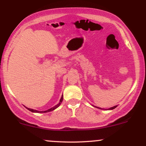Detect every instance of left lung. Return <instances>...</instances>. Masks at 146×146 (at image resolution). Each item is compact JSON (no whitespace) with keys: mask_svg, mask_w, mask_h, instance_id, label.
Instances as JSON below:
<instances>
[{"mask_svg":"<svg viewBox=\"0 0 146 146\" xmlns=\"http://www.w3.org/2000/svg\"><path fill=\"white\" fill-rule=\"evenodd\" d=\"M117 106H113V107H111V108H108V110H113V109H115V108H116V107ZM95 107H96V108H100V109H102V110H104L103 108V109H102V108H99V107H97V106H95Z\"/></svg>","mask_w":146,"mask_h":146,"instance_id":"1","label":"left lung"}]
</instances>
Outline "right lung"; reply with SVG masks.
Segmentation results:
<instances>
[{
	"label": "right lung",
	"instance_id": "1",
	"mask_svg": "<svg viewBox=\"0 0 146 146\" xmlns=\"http://www.w3.org/2000/svg\"><path fill=\"white\" fill-rule=\"evenodd\" d=\"M62 100H63V95H62L61 98H60V102H59V103L58 104L55 106H54V107H53V108H50V109H48V110H44V111H38V110H33V109H31V108H27V107H26V108H27V109L29 110H30V111H31V112H32V113H48V112H51V111H52V110H53L56 109V108H58V107H59V106H60V105L61 104V103H62Z\"/></svg>",
	"mask_w": 146,
	"mask_h": 146
}]
</instances>
